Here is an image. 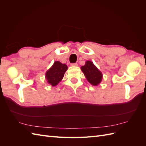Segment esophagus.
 Segmentation results:
<instances>
[{
	"label": "esophagus",
	"mask_w": 146,
	"mask_h": 146,
	"mask_svg": "<svg viewBox=\"0 0 146 146\" xmlns=\"http://www.w3.org/2000/svg\"><path fill=\"white\" fill-rule=\"evenodd\" d=\"M70 66H77L78 64L77 63H71V64H70Z\"/></svg>",
	"instance_id": "34e87169"
}]
</instances>
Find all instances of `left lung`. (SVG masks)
<instances>
[{
  "label": "left lung",
  "mask_w": 146,
  "mask_h": 146,
  "mask_svg": "<svg viewBox=\"0 0 146 146\" xmlns=\"http://www.w3.org/2000/svg\"><path fill=\"white\" fill-rule=\"evenodd\" d=\"M88 82L94 86H98L102 79V74L91 61H86L85 64L81 67Z\"/></svg>",
  "instance_id": "1"
}]
</instances>
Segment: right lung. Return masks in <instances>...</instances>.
Masks as SVG:
<instances>
[{
    "label": "right lung",
    "instance_id": "obj_1",
    "mask_svg": "<svg viewBox=\"0 0 146 146\" xmlns=\"http://www.w3.org/2000/svg\"><path fill=\"white\" fill-rule=\"evenodd\" d=\"M68 69V66L62 64L58 61H56L52 67L46 73L47 82L52 86L58 85L62 80L65 72Z\"/></svg>",
    "mask_w": 146,
    "mask_h": 146
}]
</instances>
